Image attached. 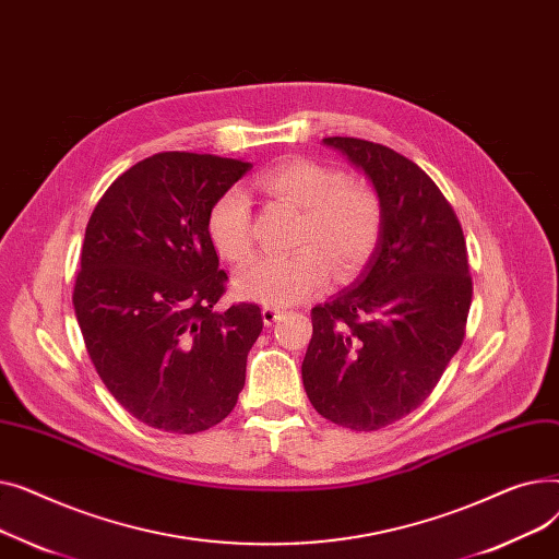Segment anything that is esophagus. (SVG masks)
<instances>
[{"instance_id": "obj_1", "label": "esophagus", "mask_w": 559, "mask_h": 559, "mask_svg": "<svg viewBox=\"0 0 559 559\" xmlns=\"http://www.w3.org/2000/svg\"><path fill=\"white\" fill-rule=\"evenodd\" d=\"M260 314H262L264 326H272V324H276V321L283 317V312H281L278 308H272V306H264V308L260 310Z\"/></svg>"}]
</instances>
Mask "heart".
Instances as JSON below:
<instances>
[{
	"instance_id": "1",
	"label": "heart",
	"mask_w": 559,
	"mask_h": 559,
	"mask_svg": "<svg viewBox=\"0 0 559 559\" xmlns=\"http://www.w3.org/2000/svg\"><path fill=\"white\" fill-rule=\"evenodd\" d=\"M258 188L304 211L297 253L260 258L235 276L238 295L272 308L299 304L326 285L331 267L337 276L356 274L373 253L383 213L376 194L348 183L329 165L308 158H287L258 179ZM205 233L219 258L242 264L251 255V209L242 190L233 188L215 199Z\"/></svg>"
}]
</instances>
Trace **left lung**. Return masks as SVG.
<instances>
[{"mask_svg":"<svg viewBox=\"0 0 559 559\" xmlns=\"http://www.w3.org/2000/svg\"><path fill=\"white\" fill-rule=\"evenodd\" d=\"M324 144L367 176L383 226L360 276L312 308L301 378L321 417L369 432L435 390L462 344L474 287L462 226L419 165L360 138Z\"/></svg>","mask_w":559,"mask_h":559,"instance_id":"8db88e82","label":"left lung"}]
</instances>
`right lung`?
<instances>
[{
    "instance_id": "1",
    "label": "right lung",
    "mask_w": 559,
    "mask_h": 559,
    "mask_svg": "<svg viewBox=\"0 0 559 559\" xmlns=\"http://www.w3.org/2000/svg\"><path fill=\"white\" fill-rule=\"evenodd\" d=\"M251 163L163 152L117 176L85 228L74 312L99 378L138 421L192 435L230 415L262 331L217 308L226 272L205 217Z\"/></svg>"
}]
</instances>
